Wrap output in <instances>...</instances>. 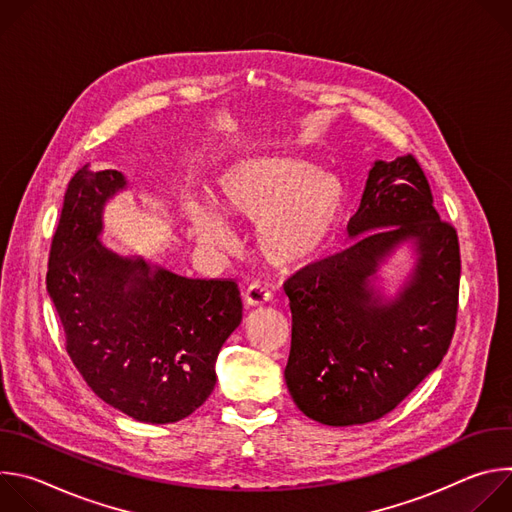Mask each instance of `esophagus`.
I'll list each match as a JSON object with an SVG mask.
<instances>
[{
	"instance_id": "1",
	"label": "esophagus",
	"mask_w": 512,
	"mask_h": 512,
	"mask_svg": "<svg viewBox=\"0 0 512 512\" xmlns=\"http://www.w3.org/2000/svg\"><path fill=\"white\" fill-rule=\"evenodd\" d=\"M269 300H271V289L261 281H253L245 289V304L247 306H261V304H267Z\"/></svg>"
}]
</instances>
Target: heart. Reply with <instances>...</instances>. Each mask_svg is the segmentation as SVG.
Wrapping results in <instances>:
<instances>
[{
	"label": "heart",
	"instance_id": "b5f03b06",
	"mask_svg": "<svg viewBox=\"0 0 512 512\" xmlns=\"http://www.w3.org/2000/svg\"><path fill=\"white\" fill-rule=\"evenodd\" d=\"M216 202L229 216L259 225L257 249L275 267L312 261L326 245L344 208L340 178L289 156H253L216 178ZM190 235L206 247L227 249L233 231L227 216L204 200H186Z\"/></svg>",
	"mask_w": 512,
	"mask_h": 512
}]
</instances>
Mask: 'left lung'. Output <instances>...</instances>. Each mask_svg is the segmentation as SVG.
<instances>
[{"instance_id": "left-lung-1", "label": "left lung", "mask_w": 512, "mask_h": 512, "mask_svg": "<svg viewBox=\"0 0 512 512\" xmlns=\"http://www.w3.org/2000/svg\"><path fill=\"white\" fill-rule=\"evenodd\" d=\"M348 237L354 241L344 251L283 283L291 310L289 395L310 419L334 427L387 415L437 369L456 330L462 269L456 229L433 208L411 154L375 162ZM409 238L416 269L400 296L383 303L370 279Z\"/></svg>"}]
</instances>
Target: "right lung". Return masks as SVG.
<instances>
[{"mask_svg":"<svg viewBox=\"0 0 512 512\" xmlns=\"http://www.w3.org/2000/svg\"><path fill=\"white\" fill-rule=\"evenodd\" d=\"M125 184L117 170L72 176L46 287L87 385L137 421L174 423L212 393L218 350L243 318L241 291L233 279H190L109 251L103 206Z\"/></svg>","mask_w":512,"mask_h":512,"instance_id":"add662e5","label":"right lung"}]
</instances>
